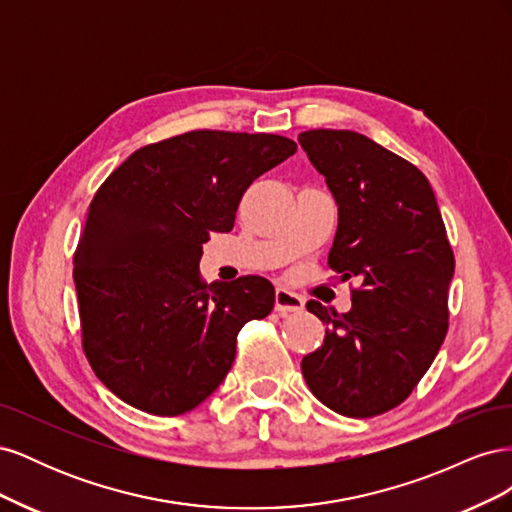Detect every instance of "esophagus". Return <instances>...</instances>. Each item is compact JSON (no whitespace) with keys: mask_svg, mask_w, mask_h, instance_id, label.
I'll return each mask as SVG.
<instances>
[{"mask_svg":"<svg viewBox=\"0 0 512 512\" xmlns=\"http://www.w3.org/2000/svg\"><path fill=\"white\" fill-rule=\"evenodd\" d=\"M305 307L303 299L299 297V294H294L286 288H277L275 290V312L280 314H292V312H301V309Z\"/></svg>","mask_w":512,"mask_h":512,"instance_id":"esophagus-1","label":"esophagus"}]
</instances>
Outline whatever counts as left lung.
Returning a JSON list of instances; mask_svg holds the SVG:
<instances>
[{
    "mask_svg": "<svg viewBox=\"0 0 512 512\" xmlns=\"http://www.w3.org/2000/svg\"><path fill=\"white\" fill-rule=\"evenodd\" d=\"M299 143L337 203L329 267L361 284L346 314L307 301L327 333L303 356V378L337 414L389 412L425 376L448 331L455 256L436 196L414 164L359 132L307 130Z\"/></svg>",
    "mask_w": 512,
    "mask_h": 512,
    "instance_id": "8db88e82",
    "label": "left lung"
}]
</instances>
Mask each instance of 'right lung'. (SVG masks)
Instances as JSON below:
<instances>
[{
	"label": "right lung",
	"mask_w": 512,
	"mask_h": 512,
	"mask_svg": "<svg viewBox=\"0 0 512 512\" xmlns=\"http://www.w3.org/2000/svg\"><path fill=\"white\" fill-rule=\"evenodd\" d=\"M297 151L277 134L194 130L136 149L91 200L74 254L83 350L126 404L177 416L218 389L245 322L271 314L258 275L203 282L211 232L235 226L252 181Z\"/></svg>",
	"instance_id": "right-lung-1"
}]
</instances>
